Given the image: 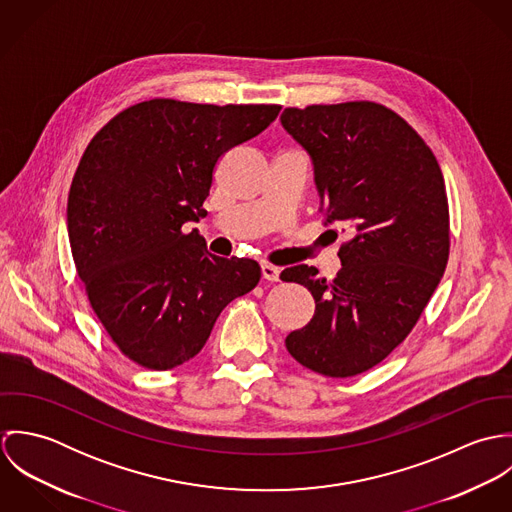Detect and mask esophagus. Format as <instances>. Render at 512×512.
Returning a JSON list of instances; mask_svg holds the SVG:
<instances>
[{
    "label": "esophagus",
    "mask_w": 512,
    "mask_h": 512,
    "mask_svg": "<svg viewBox=\"0 0 512 512\" xmlns=\"http://www.w3.org/2000/svg\"><path fill=\"white\" fill-rule=\"evenodd\" d=\"M260 268H262L264 280H268V282H278L280 280V268L278 266H274L270 262H262Z\"/></svg>",
    "instance_id": "1"
}]
</instances>
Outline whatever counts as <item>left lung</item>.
I'll use <instances>...</instances> for the list:
<instances>
[{
	"label": "left lung",
	"instance_id": "obj_1",
	"mask_svg": "<svg viewBox=\"0 0 512 512\" xmlns=\"http://www.w3.org/2000/svg\"><path fill=\"white\" fill-rule=\"evenodd\" d=\"M282 126L313 159L327 220L351 234L333 280L305 264L280 274L315 299L311 321L286 337V347L313 372L357 376L410 335L445 272L443 175L422 136L378 102L286 108Z\"/></svg>",
	"mask_w": 512,
	"mask_h": 512
}]
</instances>
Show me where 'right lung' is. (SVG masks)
<instances>
[{"mask_svg": "<svg viewBox=\"0 0 512 512\" xmlns=\"http://www.w3.org/2000/svg\"><path fill=\"white\" fill-rule=\"evenodd\" d=\"M280 110L153 98L116 114L84 149L67 209L74 266L108 337L136 365L193 359L220 311L260 282L258 262L209 254L183 224L207 215L220 157Z\"/></svg>", "mask_w": 512, "mask_h": 512, "instance_id": "obj_1", "label": "right lung"}]
</instances>
